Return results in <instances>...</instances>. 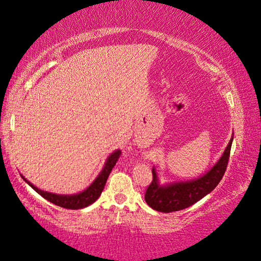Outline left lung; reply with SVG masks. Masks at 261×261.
<instances>
[{"mask_svg": "<svg viewBox=\"0 0 261 261\" xmlns=\"http://www.w3.org/2000/svg\"><path fill=\"white\" fill-rule=\"evenodd\" d=\"M232 139L233 138L229 141L227 148L224 149L223 155L216 162V165L200 178L161 187L159 184L155 169L153 168V179L148 185L146 193H145V200H146L147 205L155 211L170 213V212L188 208V207L196 204L197 201H199L206 194L213 191L218 187L227 170Z\"/></svg>", "mask_w": 261, "mask_h": 261, "instance_id": "8db88e82", "label": "left lung"}]
</instances>
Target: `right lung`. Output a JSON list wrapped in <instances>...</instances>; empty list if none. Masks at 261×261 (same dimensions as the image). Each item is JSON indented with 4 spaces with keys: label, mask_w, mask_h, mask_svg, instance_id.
<instances>
[{
    "label": "right lung",
    "mask_w": 261,
    "mask_h": 261,
    "mask_svg": "<svg viewBox=\"0 0 261 261\" xmlns=\"http://www.w3.org/2000/svg\"><path fill=\"white\" fill-rule=\"evenodd\" d=\"M120 156H121L120 149H117V151H115L113 154H110V156L107 159V162H106L102 171L99 174V176L96 177L94 182L92 183L86 190H84L83 192L78 194H72V196H61V194L42 191V190L34 187L33 184H31L28 179H25L23 177V176H21V177L24 178L25 182L28 183L31 188L35 190V191L48 201H50L53 204H55L60 207H63V208L79 210L93 204V202L100 197L101 192L103 191V188L106 185V182H107L110 171H112L114 166L116 165V162L118 161Z\"/></svg>",
    "instance_id": "obj_1"
}]
</instances>
